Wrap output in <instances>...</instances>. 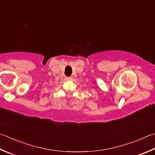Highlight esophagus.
Masks as SVG:
<instances>
[{
	"label": "esophagus",
	"mask_w": 155,
	"mask_h": 155,
	"mask_svg": "<svg viewBox=\"0 0 155 155\" xmlns=\"http://www.w3.org/2000/svg\"><path fill=\"white\" fill-rule=\"evenodd\" d=\"M65 80H66L67 81H70V80H72V78H71V77H66V78H65Z\"/></svg>",
	"instance_id": "34e87169"
}]
</instances>
